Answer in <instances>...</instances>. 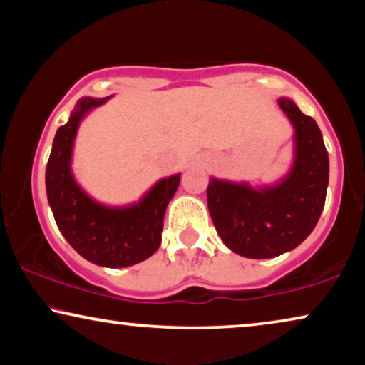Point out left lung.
Wrapping results in <instances>:
<instances>
[{
    "mask_svg": "<svg viewBox=\"0 0 365 365\" xmlns=\"http://www.w3.org/2000/svg\"><path fill=\"white\" fill-rule=\"evenodd\" d=\"M280 108L295 128L290 173L274 187L255 190L247 183L210 178L207 203L223 244L249 259H272L295 249L317 225L329 183V155L312 116L289 98Z\"/></svg>",
    "mask_w": 365,
    "mask_h": 365,
    "instance_id": "8db88e82",
    "label": "left lung"
}]
</instances>
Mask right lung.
<instances>
[{
    "label": "right lung",
    "instance_id": "obj_1",
    "mask_svg": "<svg viewBox=\"0 0 365 365\" xmlns=\"http://www.w3.org/2000/svg\"><path fill=\"white\" fill-rule=\"evenodd\" d=\"M106 100H80L70 120L58 128L46 165V195L68 244L91 264L120 269L157 252L165 210L180 185V173L160 180L142 202L132 207L110 208L86 195L70 168L73 142L81 118Z\"/></svg>",
    "mask_w": 365,
    "mask_h": 365
}]
</instances>
